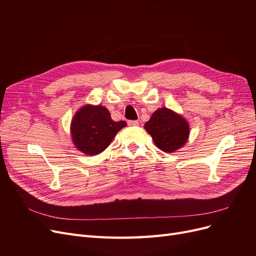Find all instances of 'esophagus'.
<instances>
[{
	"label": "esophagus",
	"mask_w": 256,
	"mask_h": 256,
	"mask_svg": "<svg viewBox=\"0 0 256 256\" xmlns=\"http://www.w3.org/2000/svg\"><path fill=\"white\" fill-rule=\"evenodd\" d=\"M128 124L130 126H139V122L137 120H128Z\"/></svg>",
	"instance_id": "esophagus-1"
}]
</instances>
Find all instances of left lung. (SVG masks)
<instances>
[{
  "label": "left lung",
  "instance_id": "left-lung-1",
  "mask_svg": "<svg viewBox=\"0 0 256 256\" xmlns=\"http://www.w3.org/2000/svg\"><path fill=\"white\" fill-rule=\"evenodd\" d=\"M144 128L158 148L169 154L182 147L190 134L186 120L167 108L158 109Z\"/></svg>",
  "mask_w": 256,
  "mask_h": 256
}]
</instances>
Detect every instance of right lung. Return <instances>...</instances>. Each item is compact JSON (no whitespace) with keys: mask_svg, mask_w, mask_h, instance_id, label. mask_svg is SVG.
<instances>
[{"mask_svg":"<svg viewBox=\"0 0 256 256\" xmlns=\"http://www.w3.org/2000/svg\"><path fill=\"white\" fill-rule=\"evenodd\" d=\"M126 126V121H114L102 106L86 104L72 121V138L76 148L88 156H96L110 145L116 134Z\"/></svg>","mask_w":256,"mask_h":256,"instance_id":"obj_1","label":"right lung"}]
</instances>
